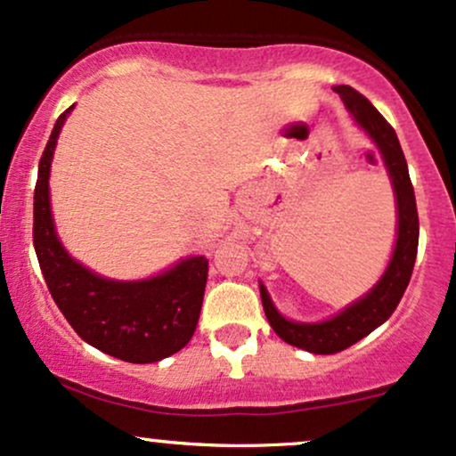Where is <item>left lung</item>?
<instances>
[{
    "instance_id": "1",
    "label": "left lung",
    "mask_w": 456,
    "mask_h": 456,
    "mask_svg": "<svg viewBox=\"0 0 456 456\" xmlns=\"http://www.w3.org/2000/svg\"><path fill=\"white\" fill-rule=\"evenodd\" d=\"M334 92L343 98L347 109L352 111L355 122L362 126L369 137L378 143L384 156L386 167L396 192V206H399V238H396L395 253H392L390 265L386 274L373 289L366 294L362 300L347 306L341 315L332 317L323 323H294L287 322L285 317L272 305L268 291L261 285V302H264L265 317H268L272 330L285 343L294 347L306 349L311 354H337L343 349L352 347L366 334L373 332L375 328L388 319L395 308L399 306L407 285H410L413 264H416L418 253V210L416 195L407 171V160L403 154L399 137L395 128L386 122V118L373 107L360 92L349 86L334 87Z\"/></svg>"
}]
</instances>
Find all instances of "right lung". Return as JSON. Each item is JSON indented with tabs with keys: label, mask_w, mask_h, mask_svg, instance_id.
<instances>
[{
	"label": "right lung",
	"mask_w": 456,
	"mask_h": 456,
	"mask_svg": "<svg viewBox=\"0 0 456 456\" xmlns=\"http://www.w3.org/2000/svg\"><path fill=\"white\" fill-rule=\"evenodd\" d=\"M66 109L40 156L34 188V248L40 270L66 322L86 343L134 364L180 352L195 334L208 281V259L191 257L150 281L119 282L92 274L68 257L49 206V167Z\"/></svg>",
	"instance_id": "add662e5"
}]
</instances>
